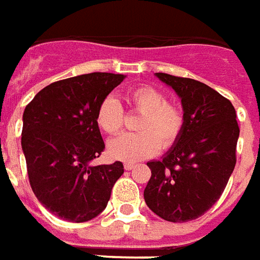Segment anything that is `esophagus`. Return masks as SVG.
Masks as SVG:
<instances>
[{"label":"esophagus","instance_id":"1","mask_svg":"<svg viewBox=\"0 0 260 260\" xmlns=\"http://www.w3.org/2000/svg\"><path fill=\"white\" fill-rule=\"evenodd\" d=\"M134 168H136V165H134V164H130V162L124 164V169H126V171H132V169Z\"/></svg>","mask_w":260,"mask_h":260}]
</instances>
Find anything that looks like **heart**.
Instances as JSON below:
<instances>
[{
	"label": "heart",
	"instance_id": "heart-1",
	"mask_svg": "<svg viewBox=\"0 0 260 260\" xmlns=\"http://www.w3.org/2000/svg\"><path fill=\"white\" fill-rule=\"evenodd\" d=\"M128 108L140 113L136 123L139 133L123 134L108 144L112 158L136 162L150 158L161 148H168L179 139L185 117L178 105L167 102V98L154 86H139L127 92ZM124 123V113L119 101L106 96L96 110L98 127L106 134H117Z\"/></svg>",
	"mask_w": 260,
	"mask_h": 260
}]
</instances>
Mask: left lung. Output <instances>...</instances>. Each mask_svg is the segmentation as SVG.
Masks as SVG:
<instances>
[{"instance_id": "1", "label": "left lung", "mask_w": 260, "mask_h": 260, "mask_svg": "<svg viewBox=\"0 0 260 260\" xmlns=\"http://www.w3.org/2000/svg\"><path fill=\"white\" fill-rule=\"evenodd\" d=\"M180 98L185 124L161 159L147 162L144 200L156 215L186 222L220 199L237 162L239 127L233 104L203 82L155 73Z\"/></svg>"}]
</instances>
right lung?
<instances>
[{
	"label": "right lung",
	"instance_id": "1",
	"mask_svg": "<svg viewBox=\"0 0 260 260\" xmlns=\"http://www.w3.org/2000/svg\"><path fill=\"white\" fill-rule=\"evenodd\" d=\"M124 78L91 73L57 81L25 108L21 143L29 182L39 202L61 220L84 222L101 214L124 172L120 161L91 164L105 150L98 106Z\"/></svg>",
	"mask_w": 260,
	"mask_h": 260
}]
</instances>
